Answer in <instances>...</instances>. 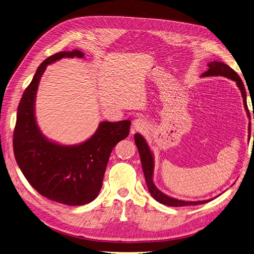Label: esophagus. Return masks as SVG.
<instances>
[{
  "instance_id": "obj_1",
  "label": "esophagus",
  "mask_w": 254,
  "mask_h": 254,
  "mask_svg": "<svg viewBox=\"0 0 254 254\" xmlns=\"http://www.w3.org/2000/svg\"><path fill=\"white\" fill-rule=\"evenodd\" d=\"M146 127V123L142 118H137L133 121V129L134 130H143Z\"/></svg>"
}]
</instances>
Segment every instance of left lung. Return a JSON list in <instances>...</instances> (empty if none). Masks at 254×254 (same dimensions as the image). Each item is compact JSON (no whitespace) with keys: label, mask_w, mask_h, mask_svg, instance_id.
Wrapping results in <instances>:
<instances>
[{"label":"left lung","mask_w":254,"mask_h":254,"mask_svg":"<svg viewBox=\"0 0 254 254\" xmlns=\"http://www.w3.org/2000/svg\"><path fill=\"white\" fill-rule=\"evenodd\" d=\"M207 66H208V69L205 72H203L201 74V76L221 75V76H225V78H228L230 80L235 81L237 83V86L239 87V89L241 90L242 97H243V101H244V106H245V109L248 113V108H247V104H246L247 103L246 102V90H245L244 84H243V82H242L239 74L233 68H230L227 64H225L223 62L212 61L207 64ZM250 131H251V126L249 125V127H248L249 138H250ZM134 137H135V143L137 145V148L139 150L142 169H143V173H144V176H145V181H146L148 191L158 202L165 204V205H169V206H187V205L203 204V203H206V202L212 200V199H207V200H201V201H186V200L176 199V198L170 197L166 194H164L163 192H161L153 183L154 162H153L152 152L149 149L147 142L140 134H135ZM253 139H254V135H253Z\"/></svg>","instance_id":"8db88e82"}]
</instances>
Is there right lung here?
Instances as JSON below:
<instances>
[{"mask_svg":"<svg viewBox=\"0 0 254 254\" xmlns=\"http://www.w3.org/2000/svg\"><path fill=\"white\" fill-rule=\"evenodd\" d=\"M74 57L84 54L60 52L38 66L17 108L13 150L18 167L40 195L66 205H84L100 193L110 154L128 136L130 121H103L89 139L75 145H61L42 135L34 109L39 81L49 64Z\"/></svg>","mask_w":254,"mask_h":254,"instance_id":"1","label":"right lung"}]
</instances>
